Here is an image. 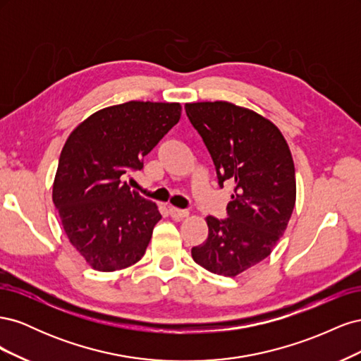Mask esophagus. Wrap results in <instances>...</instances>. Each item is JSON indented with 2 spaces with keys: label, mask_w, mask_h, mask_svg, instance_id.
Instances as JSON below:
<instances>
[{
  "label": "esophagus",
  "mask_w": 361,
  "mask_h": 361,
  "mask_svg": "<svg viewBox=\"0 0 361 361\" xmlns=\"http://www.w3.org/2000/svg\"><path fill=\"white\" fill-rule=\"evenodd\" d=\"M169 212H170V216L174 218V220H182V218L190 215L188 211L179 209V207H174V206H170V207H169Z\"/></svg>",
  "instance_id": "obj_1"
}]
</instances>
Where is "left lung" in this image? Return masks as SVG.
<instances>
[{
    "label": "left lung",
    "mask_w": 361,
    "mask_h": 361,
    "mask_svg": "<svg viewBox=\"0 0 361 361\" xmlns=\"http://www.w3.org/2000/svg\"><path fill=\"white\" fill-rule=\"evenodd\" d=\"M216 169L220 187L232 183L227 220L206 216L209 232L192 247L194 262L236 277L267 259L285 233L297 199L290 149L262 114L226 101L185 104Z\"/></svg>",
    "instance_id": "left-lung-1"
}]
</instances>
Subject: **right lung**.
Listing matches in <instances>:
<instances>
[{
	"mask_svg": "<svg viewBox=\"0 0 361 361\" xmlns=\"http://www.w3.org/2000/svg\"><path fill=\"white\" fill-rule=\"evenodd\" d=\"M180 114L179 102L129 101L93 113L68 137L52 202L69 243L93 269H125L145 256L161 214L122 176L143 169Z\"/></svg>",
	"mask_w": 361,
	"mask_h": 361,
	"instance_id": "add662e5",
	"label": "right lung"
}]
</instances>
